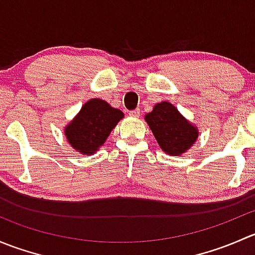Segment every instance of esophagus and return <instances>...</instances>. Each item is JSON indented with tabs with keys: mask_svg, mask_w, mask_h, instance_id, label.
I'll use <instances>...</instances> for the list:
<instances>
[{
	"mask_svg": "<svg viewBox=\"0 0 255 255\" xmlns=\"http://www.w3.org/2000/svg\"><path fill=\"white\" fill-rule=\"evenodd\" d=\"M139 115H140V111L138 109H135V110H133V111H129V116L130 117H139Z\"/></svg>",
	"mask_w": 255,
	"mask_h": 255,
	"instance_id": "esophagus-1",
	"label": "esophagus"
}]
</instances>
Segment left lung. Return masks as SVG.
Instances as JSON below:
<instances>
[{
	"label": "left lung",
	"instance_id": "left-lung-1",
	"mask_svg": "<svg viewBox=\"0 0 255 255\" xmlns=\"http://www.w3.org/2000/svg\"><path fill=\"white\" fill-rule=\"evenodd\" d=\"M145 121L160 148L169 155L179 156L196 142L199 129L170 102L163 101L145 115Z\"/></svg>",
	"mask_w": 255,
	"mask_h": 255
}]
</instances>
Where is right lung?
<instances>
[{
	"mask_svg": "<svg viewBox=\"0 0 255 255\" xmlns=\"http://www.w3.org/2000/svg\"><path fill=\"white\" fill-rule=\"evenodd\" d=\"M123 116L121 110L113 109L104 100L91 99L66 126L65 137L75 150L91 155L106 142Z\"/></svg>",
	"mask_w": 255,
	"mask_h": 255,
	"instance_id": "add662e5",
	"label": "right lung"
}]
</instances>
